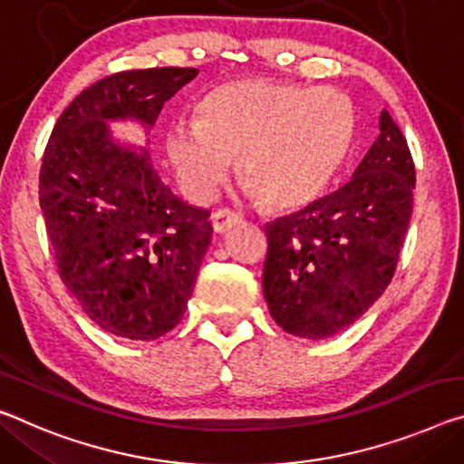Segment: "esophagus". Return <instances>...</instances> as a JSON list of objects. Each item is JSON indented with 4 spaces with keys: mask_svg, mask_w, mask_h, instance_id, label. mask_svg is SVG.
Masks as SVG:
<instances>
[{
    "mask_svg": "<svg viewBox=\"0 0 464 464\" xmlns=\"http://www.w3.org/2000/svg\"><path fill=\"white\" fill-rule=\"evenodd\" d=\"M237 223H241V217L237 215V212H233L229 208H220L215 212V215H212V229L220 235L229 231L231 227H235Z\"/></svg>",
    "mask_w": 464,
    "mask_h": 464,
    "instance_id": "1",
    "label": "esophagus"
}]
</instances>
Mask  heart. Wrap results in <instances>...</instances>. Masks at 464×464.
<instances>
[{
    "mask_svg": "<svg viewBox=\"0 0 464 464\" xmlns=\"http://www.w3.org/2000/svg\"><path fill=\"white\" fill-rule=\"evenodd\" d=\"M357 115L336 88L247 78L217 86L198 105L196 121L167 131V152L181 186L208 202L237 175L262 204L276 210L312 202L347 160Z\"/></svg>",
    "mask_w": 464,
    "mask_h": 464,
    "instance_id": "obj_1",
    "label": "heart"
}]
</instances>
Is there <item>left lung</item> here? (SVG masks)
I'll use <instances>...</instances> for the list:
<instances>
[{
	"label": "left lung",
	"instance_id": "1",
	"mask_svg": "<svg viewBox=\"0 0 464 464\" xmlns=\"http://www.w3.org/2000/svg\"><path fill=\"white\" fill-rule=\"evenodd\" d=\"M415 165L388 111L353 178L264 231L262 286L285 333L328 338L349 328L391 285L413 212Z\"/></svg>",
	"mask_w": 464,
	"mask_h": 464
}]
</instances>
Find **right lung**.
<instances>
[{
    "label": "right lung",
    "mask_w": 464,
    "mask_h": 464,
    "mask_svg": "<svg viewBox=\"0 0 464 464\" xmlns=\"http://www.w3.org/2000/svg\"><path fill=\"white\" fill-rule=\"evenodd\" d=\"M196 68H150L88 86L57 120L39 200L63 285L105 333L154 341L179 324L212 239L210 212L183 202L146 149L115 142L107 121L150 130Z\"/></svg>",
    "instance_id": "right-lung-1"
}]
</instances>
